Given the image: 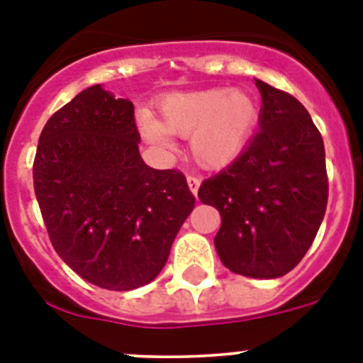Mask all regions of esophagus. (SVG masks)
Instances as JSON below:
<instances>
[{
    "instance_id": "obj_1",
    "label": "esophagus",
    "mask_w": 363,
    "mask_h": 363,
    "mask_svg": "<svg viewBox=\"0 0 363 363\" xmlns=\"http://www.w3.org/2000/svg\"><path fill=\"white\" fill-rule=\"evenodd\" d=\"M187 184H189V189H191V192L196 196L198 194V189H200V178H196V176H187Z\"/></svg>"
}]
</instances>
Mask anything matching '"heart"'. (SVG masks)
I'll return each mask as SVG.
<instances>
[{
    "instance_id": "heart-1",
    "label": "heart",
    "mask_w": 363,
    "mask_h": 363,
    "mask_svg": "<svg viewBox=\"0 0 363 363\" xmlns=\"http://www.w3.org/2000/svg\"><path fill=\"white\" fill-rule=\"evenodd\" d=\"M162 120L150 112L138 116L147 142L171 149L172 134L191 136V152L201 167L221 169L245 149L258 123V104L249 92L229 89L176 92L160 104Z\"/></svg>"
}]
</instances>
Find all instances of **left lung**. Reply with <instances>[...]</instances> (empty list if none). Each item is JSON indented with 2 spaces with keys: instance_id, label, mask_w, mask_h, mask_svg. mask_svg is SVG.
Wrapping results in <instances>:
<instances>
[{
  "instance_id": "obj_1",
  "label": "left lung",
  "mask_w": 363,
  "mask_h": 363,
  "mask_svg": "<svg viewBox=\"0 0 363 363\" xmlns=\"http://www.w3.org/2000/svg\"><path fill=\"white\" fill-rule=\"evenodd\" d=\"M259 130L238 158L205 179L198 196L220 211L214 245L221 264L249 278L293 271L318 233L327 207L325 149L294 96L256 79Z\"/></svg>"
}]
</instances>
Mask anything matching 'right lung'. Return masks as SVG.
I'll list each match as a JSON object with an SVG mask.
<instances>
[{"mask_svg":"<svg viewBox=\"0 0 363 363\" xmlns=\"http://www.w3.org/2000/svg\"><path fill=\"white\" fill-rule=\"evenodd\" d=\"M138 143L133 101L101 85L54 112L38 142L34 191L52 247L101 289L150 284L194 209L185 176L145 165Z\"/></svg>","mask_w":363,"mask_h":363,"instance_id":"1","label":"right lung"}]
</instances>
